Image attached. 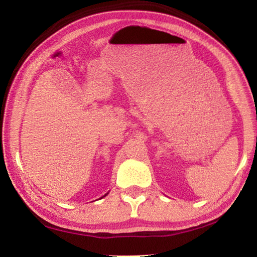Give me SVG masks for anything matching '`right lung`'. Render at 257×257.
I'll use <instances>...</instances> for the list:
<instances>
[{
	"instance_id": "1",
	"label": "right lung",
	"mask_w": 257,
	"mask_h": 257,
	"mask_svg": "<svg viewBox=\"0 0 257 257\" xmlns=\"http://www.w3.org/2000/svg\"><path fill=\"white\" fill-rule=\"evenodd\" d=\"M104 196H106V195H104ZM104 196H103V197H104Z\"/></svg>"
}]
</instances>
